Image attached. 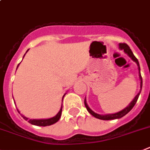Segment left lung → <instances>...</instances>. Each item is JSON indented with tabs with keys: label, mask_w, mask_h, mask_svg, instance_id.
Masks as SVG:
<instances>
[{
	"label": "left lung",
	"mask_w": 150,
	"mask_h": 150,
	"mask_svg": "<svg viewBox=\"0 0 150 150\" xmlns=\"http://www.w3.org/2000/svg\"><path fill=\"white\" fill-rule=\"evenodd\" d=\"M119 48L121 50H124V52H125V53H126L127 54V55H128L129 57H130V58L133 60V61H135V62L137 63V66H138V70H139V80H140V91H139V93H138V94L136 96H135V98L133 99L132 102H130V104L128 105V106H127V107H126L125 109H123V110H121V111H120V112H117V113L112 114V115H98V114L95 113L93 110L91 109L89 106H88L87 103H86V98H85V100H84V104H85L86 108V109H87L88 112H89L91 115H93V116H94L95 117H96V118H98V119H101V120H106V121H108V120L118 119V118H121V117H124L125 115H126L127 114L130 112V110L134 108V106L135 105L136 102H137V99H138V98H139V94H140V93H141L142 86H143V80H142L141 74H140V67H139V61H138L137 58V57L134 56V54H133L132 51H131V49L130 48V47H129V46L127 45L126 43H120V44H119Z\"/></svg>",
	"instance_id": "obj_1"
}]
</instances>
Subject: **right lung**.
I'll return each mask as SVG.
<instances>
[{"mask_svg":"<svg viewBox=\"0 0 150 150\" xmlns=\"http://www.w3.org/2000/svg\"><path fill=\"white\" fill-rule=\"evenodd\" d=\"M29 51V49L27 50V52ZM25 54H24V56H25ZM23 56V57H24ZM19 64H18V66H19ZM17 66V67H18ZM17 69V68H16ZM65 94L64 95V96H63V98H64V97ZM63 98H62V101H63ZM18 112L19 113H20V112H19V110L17 109ZM61 112H62V105H61V109H60L59 112L57 114V115L54 116V117H51V118H48V119H29L28 117H25L24 115H22V117H23L24 119H25V121H28V122L30 123L31 125H36V126H42V127H45V126H49V125H53V124H54V123H56L57 121H59L60 117H61Z\"/></svg>","mask_w":150,"mask_h":150,"instance_id":"right-lung-1","label":"right lung"}]
</instances>
